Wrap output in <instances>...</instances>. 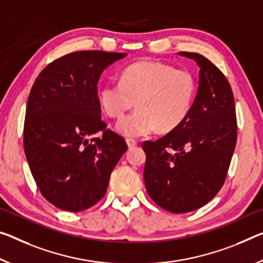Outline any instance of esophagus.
Wrapping results in <instances>:
<instances>
[{"label":"esophagus","instance_id":"obj_1","mask_svg":"<svg viewBox=\"0 0 263 263\" xmlns=\"http://www.w3.org/2000/svg\"><path fill=\"white\" fill-rule=\"evenodd\" d=\"M126 143H127L128 148H133V147L137 146V144H138V141L135 140V139H126Z\"/></svg>","mask_w":263,"mask_h":263}]
</instances>
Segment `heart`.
Here are the masks:
<instances>
[{"label":"heart","instance_id":"1","mask_svg":"<svg viewBox=\"0 0 263 263\" xmlns=\"http://www.w3.org/2000/svg\"><path fill=\"white\" fill-rule=\"evenodd\" d=\"M197 92V79L189 70L145 61L124 69L120 82L105 83L98 97L112 118L123 116L137 102L138 109L123 117L117 130L128 138H138L156 127L168 132L180 126L191 114Z\"/></svg>","mask_w":263,"mask_h":263}]
</instances>
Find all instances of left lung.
I'll list each match as a JSON object with an SVG mask.
<instances>
[{
	"label": "left lung",
	"instance_id": "8db88e82",
	"mask_svg": "<svg viewBox=\"0 0 263 263\" xmlns=\"http://www.w3.org/2000/svg\"><path fill=\"white\" fill-rule=\"evenodd\" d=\"M200 66L198 93L180 126L156 141L141 144L146 153L144 180L149 197L171 213L206 205L221 190L235 149L234 96L227 78L197 52H179Z\"/></svg>",
	"mask_w": 263,
	"mask_h": 263
}]
</instances>
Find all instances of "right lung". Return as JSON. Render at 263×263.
Here are the masks:
<instances>
[{"label":"right lung","mask_w":263,"mask_h":263,"mask_svg":"<svg viewBox=\"0 0 263 263\" xmlns=\"http://www.w3.org/2000/svg\"><path fill=\"white\" fill-rule=\"evenodd\" d=\"M126 56L85 50L42 70L28 98L24 152L36 185L50 203L81 212L106 193L111 172L127 144L102 119L98 79ZM102 133L101 137H95Z\"/></svg>","instance_id":"obj_1"}]
</instances>
